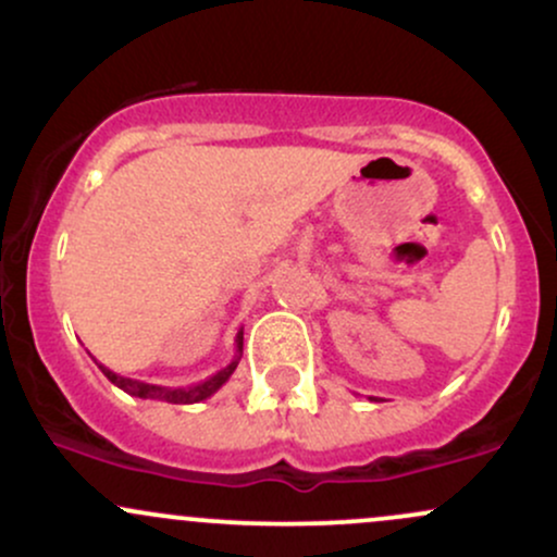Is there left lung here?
Segmentation results:
<instances>
[{"instance_id":"obj_1","label":"left lung","mask_w":557,"mask_h":557,"mask_svg":"<svg viewBox=\"0 0 557 557\" xmlns=\"http://www.w3.org/2000/svg\"><path fill=\"white\" fill-rule=\"evenodd\" d=\"M369 400H376V398H369Z\"/></svg>"}]
</instances>
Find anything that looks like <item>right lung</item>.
Listing matches in <instances>:
<instances>
[{
  "mask_svg": "<svg viewBox=\"0 0 557 557\" xmlns=\"http://www.w3.org/2000/svg\"><path fill=\"white\" fill-rule=\"evenodd\" d=\"M243 356V330H238V335H235V356L233 361L227 363L225 369H220V372L207 376V380L196 382V385H188V387H162V385H149V382H140V380H131V376H123L117 372H112V369H107L104 363L96 361V367L101 369V374L107 376V380L112 382V385H117L120 389H125L127 395H133V398H144V400H164V403H177V406H188V403H201L207 398H212V395L220 389L225 382L233 376L235 367H238Z\"/></svg>",
  "mask_w": 557,
  "mask_h": 557,
  "instance_id": "add662e5",
  "label": "right lung"
}]
</instances>
